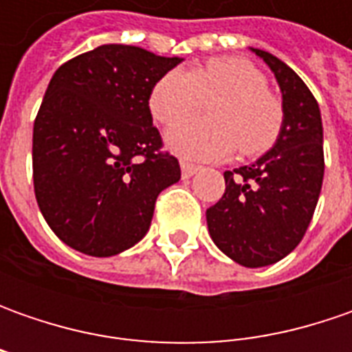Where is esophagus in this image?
I'll return each instance as SVG.
<instances>
[{"instance_id":"obj_1","label":"esophagus","mask_w":352,"mask_h":352,"mask_svg":"<svg viewBox=\"0 0 352 352\" xmlns=\"http://www.w3.org/2000/svg\"><path fill=\"white\" fill-rule=\"evenodd\" d=\"M180 168H182L184 178H192V176L196 174L197 170H199V166H196V164H190V162L182 160V162H180Z\"/></svg>"}]
</instances>
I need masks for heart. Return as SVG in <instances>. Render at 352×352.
I'll use <instances>...</instances> for the list:
<instances>
[{
    "mask_svg": "<svg viewBox=\"0 0 352 352\" xmlns=\"http://www.w3.org/2000/svg\"><path fill=\"white\" fill-rule=\"evenodd\" d=\"M210 106L213 120H181ZM151 113L172 123L164 139L172 153L192 160H219L236 146L252 156L266 151L282 129V103L268 91L266 76L241 56L211 58L194 70L174 68L151 91Z\"/></svg>",
    "mask_w": 352,
    "mask_h": 352,
    "instance_id": "1",
    "label": "heart"
}]
</instances>
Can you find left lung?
<instances>
[{"label": "left lung", "mask_w": 352, "mask_h": 352, "mask_svg": "<svg viewBox=\"0 0 352 352\" xmlns=\"http://www.w3.org/2000/svg\"><path fill=\"white\" fill-rule=\"evenodd\" d=\"M282 91V129L274 146L249 166L227 170L223 197L206 211L213 243L247 268H261L298 247L323 184V125L318 100L274 54L250 48Z\"/></svg>", "instance_id": "8db88e82"}]
</instances>
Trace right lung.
Listing matches in <instances>:
<instances>
[{"label":"right lung","mask_w":352,"mask_h":352,"mask_svg":"<svg viewBox=\"0 0 352 352\" xmlns=\"http://www.w3.org/2000/svg\"><path fill=\"white\" fill-rule=\"evenodd\" d=\"M182 60L102 45L50 78L33 127L34 196L68 247L113 256L146 235L158 194L180 180L148 100Z\"/></svg>","instance_id":"1"}]
</instances>
